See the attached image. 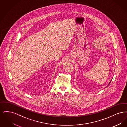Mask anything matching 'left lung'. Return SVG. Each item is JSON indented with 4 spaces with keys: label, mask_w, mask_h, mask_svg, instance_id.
Segmentation results:
<instances>
[{
    "label": "left lung",
    "mask_w": 127,
    "mask_h": 127,
    "mask_svg": "<svg viewBox=\"0 0 127 127\" xmlns=\"http://www.w3.org/2000/svg\"><path fill=\"white\" fill-rule=\"evenodd\" d=\"M111 80H112V79H111V80H110V82H109V84H110V82H111Z\"/></svg>",
    "instance_id": "8db88e82"
}]
</instances>
